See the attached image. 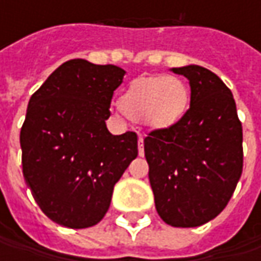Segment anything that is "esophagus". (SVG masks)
<instances>
[{
    "mask_svg": "<svg viewBox=\"0 0 261 261\" xmlns=\"http://www.w3.org/2000/svg\"><path fill=\"white\" fill-rule=\"evenodd\" d=\"M138 152H139V155L144 156V138L142 136H139V144H138Z\"/></svg>",
    "mask_w": 261,
    "mask_h": 261,
    "instance_id": "1",
    "label": "esophagus"
}]
</instances>
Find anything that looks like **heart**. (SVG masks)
I'll return each mask as SVG.
<instances>
[{
  "label": "heart",
  "instance_id": "obj_1",
  "mask_svg": "<svg viewBox=\"0 0 261 261\" xmlns=\"http://www.w3.org/2000/svg\"><path fill=\"white\" fill-rule=\"evenodd\" d=\"M119 107L132 120H145L155 130H167L185 117L189 90L177 76H139L126 87Z\"/></svg>",
  "mask_w": 261,
  "mask_h": 261
}]
</instances>
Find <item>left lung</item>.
Masks as SVG:
<instances>
[{"label":"left lung","instance_id":"1","mask_svg":"<svg viewBox=\"0 0 261 261\" xmlns=\"http://www.w3.org/2000/svg\"><path fill=\"white\" fill-rule=\"evenodd\" d=\"M190 83V107L171 129L144 139L149 183L161 219L193 228L228 205L243 173V126L231 90L199 65L173 68Z\"/></svg>","mask_w":261,"mask_h":261}]
</instances>
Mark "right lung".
<instances>
[{"label":"right lung","mask_w":261,"mask_h":261,"mask_svg":"<svg viewBox=\"0 0 261 261\" xmlns=\"http://www.w3.org/2000/svg\"><path fill=\"white\" fill-rule=\"evenodd\" d=\"M123 75L116 65L71 59L30 97L20 132L23 175L42 212L59 225L98 224L138 155L135 132L112 135L106 126Z\"/></svg>","instance_id":"obj_1"}]
</instances>
